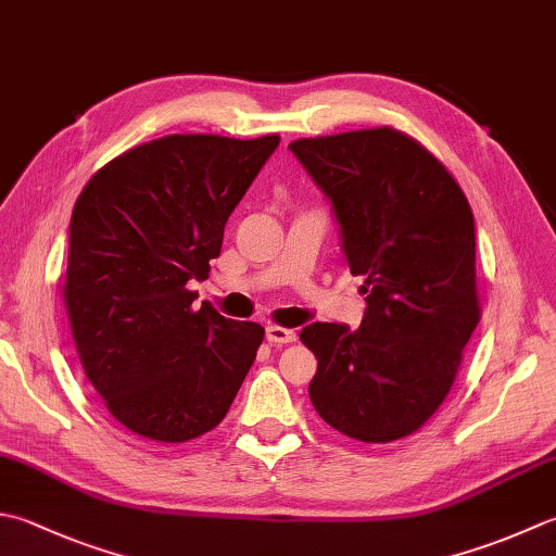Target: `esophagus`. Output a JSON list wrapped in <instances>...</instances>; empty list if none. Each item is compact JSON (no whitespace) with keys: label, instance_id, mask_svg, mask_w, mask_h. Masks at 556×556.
Returning <instances> with one entry per match:
<instances>
[{"label":"esophagus","instance_id":"1","mask_svg":"<svg viewBox=\"0 0 556 556\" xmlns=\"http://www.w3.org/2000/svg\"><path fill=\"white\" fill-rule=\"evenodd\" d=\"M296 340V332L287 330V328H279V325H269L267 328V342L269 344H289Z\"/></svg>","mask_w":556,"mask_h":556}]
</instances>
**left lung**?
I'll return each instance as SVG.
<instances>
[{
    "label": "left lung",
    "mask_w": 556,
    "mask_h": 556,
    "mask_svg": "<svg viewBox=\"0 0 556 556\" xmlns=\"http://www.w3.org/2000/svg\"><path fill=\"white\" fill-rule=\"evenodd\" d=\"M289 149L330 200L346 265L368 293L358 330H301L318 358L313 407L356 441L409 437L448 395L480 323L470 202L437 156L393 127Z\"/></svg>",
    "instance_id": "left-lung-1"
}]
</instances>
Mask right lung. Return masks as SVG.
<instances>
[{
	"instance_id": "right-lung-1",
	"label": "right lung",
	"mask_w": 556,
	"mask_h": 556,
	"mask_svg": "<svg viewBox=\"0 0 556 556\" xmlns=\"http://www.w3.org/2000/svg\"><path fill=\"white\" fill-rule=\"evenodd\" d=\"M277 147V135H168L105 163L74 204V344L108 412L139 437L212 431L255 362L263 325L192 308L188 281L210 277L228 216Z\"/></svg>"
}]
</instances>
